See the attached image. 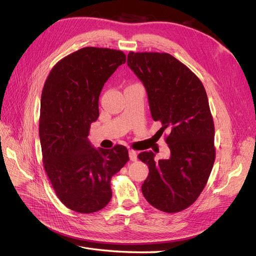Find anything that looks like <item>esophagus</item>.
<instances>
[{
	"instance_id": "esophagus-1",
	"label": "esophagus",
	"mask_w": 256,
	"mask_h": 256,
	"mask_svg": "<svg viewBox=\"0 0 256 256\" xmlns=\"http://www.w3.org/2000/svg\"><path fill=\"white\" fill-rule=\"evenodd\" d=\"M137 156H138V152H135V150H128V156H130V160H137Z\"/></svg>"
}]
</instances>
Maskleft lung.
<instances>
[{"label": "left lung", "mask_w": 256, "mask_h": 256, "mask_svg": "<svg viewBox=\"0 0 256 256\" xmlns=\"http://www.w3.org/2000/svg\"><path fill=\"white\" fill-rule=\"evenodd\" d=\"M128 65L145 87L152 117L170 134V156L138 154L150 168L142 184L145 199L166 212L190 206L202 192L214 162V128L206 89L180 61L166 52H132Z\"/></svg>", "instance_id": "obj_1"}]
</instances>
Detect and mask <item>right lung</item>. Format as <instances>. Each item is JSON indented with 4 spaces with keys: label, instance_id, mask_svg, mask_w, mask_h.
<instances>
[{
    "label": "right lung",
    "instance_id": "add662e5",
    "mask_svg": "<svg viewBox=\"0 0 256 256\" xmlns=\"http://www.w3.org/2000/svg\"><path fill=\"white\" fill-rule=\"evenodd\" d=\"M126 58L121 50L80 48L54 66L42 90L44 166L61 202L78 212H98L110 202L111 178L128 160L126 146L96 150L88 139L100 115V91Z\"/></svg>",
    "mask_w": 256,
    "mask_h": 256
}]
</instances>
